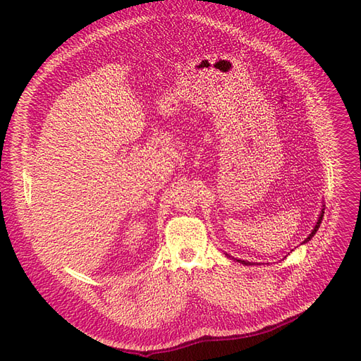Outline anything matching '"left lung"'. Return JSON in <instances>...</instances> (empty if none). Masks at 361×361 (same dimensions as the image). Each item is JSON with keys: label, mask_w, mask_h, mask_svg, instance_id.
Returning a JSON list of instances; mask_svg holds the SVG:
<instances>
[{"label": "left lung", "mask_w": 361, "mask_h": 361, "mask_svg": "<svg viewBox=\"0 0 361 361\" xmlns=\"http://www.w3.org/2000/svg\"><path fill=\"white\" fill-rule=\"evenodd\" d=\"M322 216H324V209L321 211V215H319V218H318V221H316V224H314V227H313V231H312V233L304 239V243L302 244H305L307 241H310V239L313 238V235L318 232V228H319V226H321V221H322ZM228 256V255H227ZM239 264H243V265H253V262H245V260H241V259H236Z\"/></svg>", "instance_id": "obj_1"}]
</instances>
